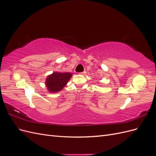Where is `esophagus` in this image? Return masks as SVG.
<instances>
[{
	"label": "esophagus",
	"mask_w": 156,
	"mask_h": 156,
	"mask_svg": "<svg viewBox=\"0 0 156 156\" xmlns=\"http://www.w3.org/2000/svg\"><path fill=\"white\" fill-rule=\"evenodd\" d=\"M86 73H87V72H85V71H84L83 72L80 73V74H81V75H86Z\"/></svg>",
	"instance_id": "1"
}]
</instances>
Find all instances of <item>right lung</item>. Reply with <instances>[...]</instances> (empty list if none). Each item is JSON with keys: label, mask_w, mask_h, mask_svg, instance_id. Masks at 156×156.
<instances>
[{"label": "right lung", "mask_w": 156, "mask_h": 156, "mask_svg": "<svg viewBox=\"0 0 156 156\" xmlns=\"http://www.w3.org/2000/svg\"><path fill=\"white\" fill-rule=\"evenodd\" d=\"M72 76L69 72H53L46 78L45 85L48 91L56 93L62 90Z\"/></svg>", "instance_id": "add662e5"}]
</instances>
